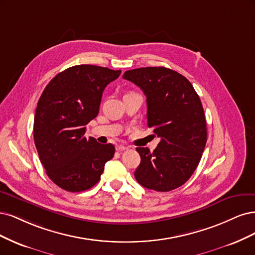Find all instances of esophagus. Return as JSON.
<instances>
[{"instance_id":"1","label":"esophagus","mask_w":255,"mask_h":255,"mask_svg":"<svg viewBox=\"0 0 255 255\" xmlns=\"http://www.w3.org/2000/svg\"><path fill=\"white\" fill-rule=\"evenodd\" d=\"M128 147L127 146H124V145H118L117 146V150L118 151H124V150H127Z\"/></svg>"}]
</instances>
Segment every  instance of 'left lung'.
I'll list each match as a JSON object with an SVG mask.
<instances>
[{"mask_svg":"<svg viewBox=\"0 0 255 255\" xmlns=\"http://www.w3.org/2000/svg\"><path fill=\"white\" fill-rule=\"evenodd\" d=\"M123 78L146 95L147 125L161 141L152 152L137 147L136 181L157 192L183 185L198 166L207 143V122L198 94L181 74L164 67L126 71Z\"/></svg>","mask_w":255,"mask_h":255,"instance_id":"8db88e82","label":"left lung"}]
</instances>
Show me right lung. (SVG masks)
<instances>
[{"label": "right lung", "mask_w": 255, "mask_h": 255, "mask_svg": "<svg viewBox=\"0 0 255 255\" xmlns=\"http://www.w3.org/2000/svg\"><path fill=\"white\" fill-rule=\"evenodd\" d=\"M121 75L97 65H74L60 72L41 94L34 120V139L52 181L68 192H83L101 180L113 158L112 144L87 138L86 125L95 119L105 88Z\"/></svg>", "instance_id": "obj_1"}]
</instances>
